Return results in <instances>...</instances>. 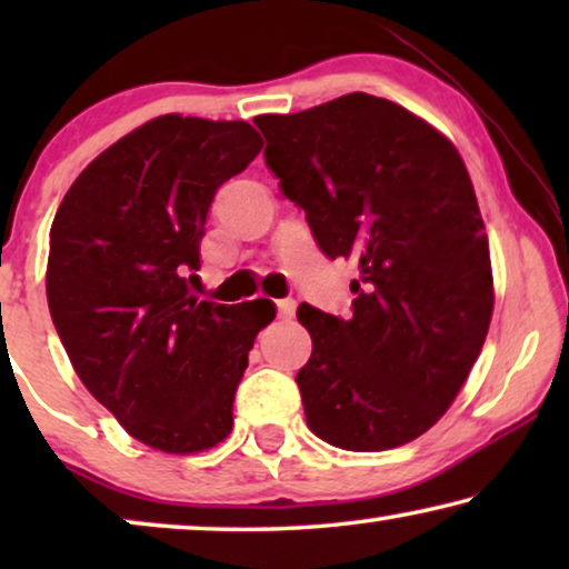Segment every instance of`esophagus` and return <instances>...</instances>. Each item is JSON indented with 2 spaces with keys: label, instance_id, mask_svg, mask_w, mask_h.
Here are the masks:
<instances>
[{
  "label": "esophagus",
  "instance_id": "esophagus-1",
  "mask_svg": "<svg viewBox=\"0 0 569 569\" xmlns=\"http://www.w3.org/2000/svg\"><path fill=\"white\" fill-rule=\"evenodd\" d=\"M277 313L279 318H292L295 316V300L292 298H284V300H277Z\"/></svg>",
  "mask_w": 569,
  "mask_h": 569
}]
</instances>
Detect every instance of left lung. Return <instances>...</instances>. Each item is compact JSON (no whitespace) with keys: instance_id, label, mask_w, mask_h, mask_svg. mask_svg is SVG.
I'll use <instances>...</instances> for the list:
<instances>
[{"instance_id":"1","label":"left lung","mask_w":569,"mask_h":569,"mask_svg":"<svg viewBox=\"0 0 569 569\" xmlns=\"http://www.w3.org/2000/svg\"><path fill=\"white\" fill-rule=\"evenodd\" d=\"M267 166L329 259L360 267L352 316L302 302L308 427L345 450L399 448L461 391L492 318V267L461 154L407 108L349 92L256 116Z\"/></svg>"}]
</instances>
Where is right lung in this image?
Listing matches in <instances>:
<instances>
[{
	"instance_id": "add662e5",
	"label": "right lung",
	"mask_w": 569,
	"mask_h": 569,
	"mask_svg": "<svg viewBox=\"0 0 569 569\" xmlns=\"http://www.w3.org/2000/svg\"><path fill=\"white\" fill-rule=\"evenodd\" d=\"M246 121L168 113L100 152L51 224L46 298L84 388L123 430L197 453L232 430V399L269 300L193 298L214 193L261 150Z\"/></svg>"
}]
</instances>
